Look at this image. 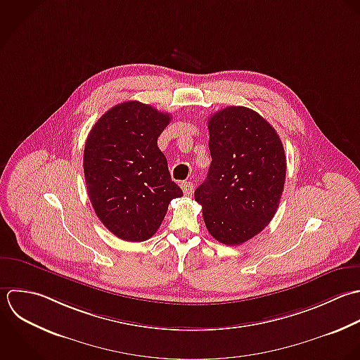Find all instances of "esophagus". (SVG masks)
<instances>
[{
    "instance_id": "34e87169",
    "label": "esophagus",
    "mask_w": 360,
    "mask_h": 360,
    "mask_svg": "<svg viewBox=\"0 0 360 360\" xmlns=\"http://www.w3.org/2000/svg\"><path fill=\"white\" fill-rule=\"evenodd\" d=\"M181 188H182V191H184V193L186 195V196H191L192 195V192H193V184L192 182H182L181 184Z\"/></svg>"
}]
</instances>
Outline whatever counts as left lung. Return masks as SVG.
<instances>
[{"instance_id":"8db88e82","label":"left lung","mask_w":360,"mask_h":360,"mask_svg":"<svg viewBox=\"0 0 360 360\" xmlns=\"http://www.w3.org/2000/svg\"><path fill=\"white\" fill-rule=\"evenodd\" d=\"M212 164L195 191L205 224L219 243L240 245L274 219L286 179L276 130L255 110L227 106L209 119Z\"/></svg>"}]
</instances>
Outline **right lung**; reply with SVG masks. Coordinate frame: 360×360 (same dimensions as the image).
Instances as JSON below:
<instances>
[{
  "label": "right lung",
  "instance_id": "obj_1",
  "mask_svg": "<svg viewBox=\"0 0 360 360\" xmlns=\"http://www.w3.org/2000/svg\"><path fill=\"white\" fill-rule=\"evenodd\" d=\"M171 115L139 101L110 108L91 129L84 175L91 205L116 237L140 243L155 234L168 205L181 198L157 146Z\"/></svg>",
  "mask_w": 360,
  "mask_h": 360
}]
</instances>
